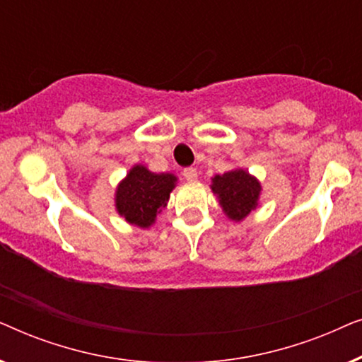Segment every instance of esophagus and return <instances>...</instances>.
<instances>
[{
	"label": "esophagus",
	"mask_w": 362,
	"mask_h": 362,
	"mask_svg": "<svg viewBox=\"0 0 362 362\" xmlns=\"http://www.w3.org/2000/svg\"><path fill=\"white\" fill-rule=\"evenodd\" d=\"M182 175H185V177H186L187 181H196L197 180L196 168H186V170L182 171Z\"/></svg>",
	"instance_id": "34e87169"
}]
</instances>
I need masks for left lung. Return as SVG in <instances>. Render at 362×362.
<instances>
[{
    "instance_id": "obj_1",
    "label": "left lung",
    "mask_w": 362,
    "mask_h": 362,
    "mask_svg": "<svg viewBox=\"0 0 362 362\" xmlns=\"http://www.w3.org/2000/svg\"><path fill=\"white\" fill-rule=\"evenodd\" d=\"M211 191L227 219L234 222H242L260 206V181L244 168H234L224 175L212 176Z\"/></svg>"
}]
</instances>
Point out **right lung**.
Returning a JSON list of instances; mask_svg holds the SVG:
<instances>
[{
    "label": "right lung",
    "mask_w": 362,
    "mask_h": 362,
    "mask_svg": "<svg viewBox=\"0 0 362 362\" xmlns=\"http://www.w3.org/2000/svg\"><path fill=\"white\" fill-rule=\"evenodd\" d=\"M176 185L177 176L173 173H153L141 163L133 165L117 185L113 199L118 216L128 224L148 229L168 206Z\"/></svg>",
    "instance_id": "1"
}]
</instances>
